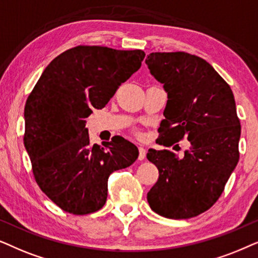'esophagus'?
I'll list each match as a JSON object with an SVG mask.
<instances>
[{"label":"esophagus","mask_w":258,"mask_h":258,"mask_svg":"<svg viewBox=\"0 0 258 258\" xmlns=\"http://www.w3.org/2000/svg\"><path fill=\"white\" fill-rule=\"evenodd\" d=\"M146 157V149L144 146H139V160H144Z\"/></svg>","instance_id":"esophagus-1"}]
</instances>
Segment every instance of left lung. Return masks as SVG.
Wrapping results in <instances>:
<instances>
[{"mask_svg": "<svg viewBox=\"0 0 258 258\" xmlns=\"http://www.w3.org/2000/svg\"><path fill=\"white\" fill-rule=\"evenodd\" d=\"M145 62L167 93L160 145L187 138L183 157L150 149L159 178L147 194L151 209L171 219L203 214L222 195L239 159L241 125L230 86L202 57L184 51L151 53Z\"/></svg>", "mask_w": 258, "mask_h": 258, "instance_id": "1", "label": "left lung"}]
</instances>
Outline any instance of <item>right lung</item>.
<instances>
[{"mask_svg": "<svg viewBox=\"0 0 258 258\" xmlns=\"http://www.w3.org/2000/svg\"><path fill=\"white\" fill-rule=\"evenodd\" d=\"M140 49L78 46L56 56L41 74L25 106V147L41 190L73 215L104 207L109 174L126 169L139 151L119 138L107 146L89 143L86 118L105 107L142 66Z\"/></svg>", "mask_w": 258, "mask_h": 258, "instance_id": "add662e5", "label": "right lung"}]
</instances>
